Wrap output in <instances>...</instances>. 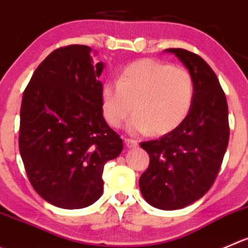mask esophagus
Wrapping results in <instances>:
<instances>
[{"mask_svg":"<svg viewBox=\"0 0 248 248\" xmlns=\"http://www.w3.org/2000/svg\"><path fill=\"white\" fill-rule=\"evenodd\" d=\"M124 142H125V145L128 146L129 148L136 147V146L139 145L138 140H134V139H129V138H124Z\"/></svg>","mask_w":248,"mask_h":248,"instance_id":"1","label":"esophagus"}]
</instances>
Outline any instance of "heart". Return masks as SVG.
I'll list each match as a JSON object with an SVG mask.
<instances>
[{"label":"heart","instance_id":"heart-1","mask_svg":"<svg viewBox=\"0 0 248 248\" xmlns=\"http://www.w3.org/2000/svg\"><path fill=\"white\" fill-rule=\"evenodd\" d=\"M195 97V81L188 70L157 60H139L126 65L118 82H106L101 90L106 122L118 128L130 114L134 133L164 135L187 117Z\"/></svg>","mask_w":248,"mask_h":248}]
</instances>
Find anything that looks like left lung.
Here are the masks:
<instances>
[{
  "label": "left lung",
  "mask_w": 248,
  "mask_h": 248,
  "mask_svg": "<svg viewBox=\"0 0 248 248\" xmlns=\"http://www.w3.org/2000/svg\"><path fill=\"white\" fill-rule=\"evenodd\" d=\"M195 81L192 106L180 125L158 140L141 142L150 166L139 185L143 199L159 209H180L201 199L219 173L229 142L228 102L219 80L203 58L169 48Z\"/></svg>",
  "instance_id": "8db88e82"
}]
</instances>
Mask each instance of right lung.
I'll list each match as a JSON object with an SVG mask.
<instances>
[{"label": "right lung", "instance_id": "1", "mask_svg": "<svg viewBox=\"0 0 248 248\" xmlns=\"http://www.w3.org/2000/svg\"><path fill=\"white\" fill-rule=\"evenodd\" d=\"M91 48L51 52L32 74L20 107L19 152L34 190L65 209L84 208L103 192V167L123 140L103 118L100 75Z\"/></svg>", "mask_w": 248, "mask_h": 248}]
</instances>
